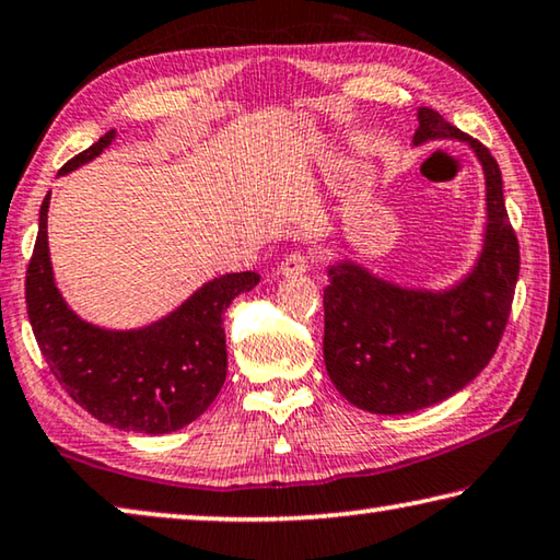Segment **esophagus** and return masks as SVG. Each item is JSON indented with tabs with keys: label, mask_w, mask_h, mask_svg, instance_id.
I'll return each instance as SVG.
<instances>
[{
	"label": "esophagus",
	"mask_w": 560,
	"mask_h": 560,
	"mask_svg": "<svg viewBox=\"0 0 560 560\" xmlns=\"http://www.w3.org/2000/svg\"><path fill=\"white\" fill-rule=\"evenodd\" d=\"M315 262V255L310 253H290L288 257H282L280 262V272L282 275H303L310 270V265Z\"/></svg>",
	"instance_id": "34e87169"
}]
</instances>
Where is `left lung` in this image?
I'll use <instances>...</instances> for the list:
<instances>
[{
    "instance_id": "8db88e82",
    "label": "left lung",
    "mask_w": 560,
    "mask_h": 560,
    "mask_svg": "<svg viewBox=\"0 0 560 560\" xmlns=\"http://www.w3.org/2000/svg\"><path fill=\"white\" fill-rule=\"evenodd\" d=\"M418 122L416 144L458 137L476 150L486 170L488 232L478 268L445 295L400 290L348 262L330 270L323 295L325 368L342 398L377 416L435 406L466 388L495 355L521 272L518 235L493 154L441 112L420 107Z\"/></svg>"
}]
</instances>
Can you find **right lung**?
Instances as JSON below:
<instances>
[{"mask_svg": "<svg viewBox=\"0 0 560 560\" xmlns=\"http://www.w3.org/2000/svg\"><path fill=\"white\" fill-rule=\"evenodd\" d=\"M115 137L109 130L59 170L97 158ZM49 195L39 210L37 243L27 265L24 298L37 346L67 395L100 420L132 433H172L200 418L228 375L222 313L253 290L257 272L214 278L187 303L150 328L109 332L82 323L51 280L47 250Z\"/></svg>", "mask_w": 560, "mask_h": 560, "instance_id": "right-lung-1", "label": "right lung"}]
</instances>
